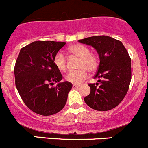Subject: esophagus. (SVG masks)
<instances>
[{
  "label": "esophagus",
  "mask_w": 148,
  "mask_h": 148,
  "mask_svg": "<svg viewBox=\"0 0 148 148\" xmlns=\"http://www.w3.org/2000/svg\"><path fill=\"white\" fill-rule=\"evenodd\" d=\"M79 87V86L78 85H75V84H73V88H78Z\"/></svg>",
  "instance_id": "obj_1"
}]
</instances>
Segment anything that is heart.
<instances>
[{
	"label": "heart",
	"instance_id": "obj_1",
	"mask_svg": "<svg viewBox=\"0 0 148 148\" xmlns=\"http://www.w3.org/2000/svg\"><path fill=\"white\" fill-rule=\"evenodd\" d=\"M70 54L79 57V70L70 71L65 75V80L73 84H80L87 77V70L90 73L94 72L98 67V59L95 54L90 53L88 47L82 44H73L69 46ZM54 65L60 71L66 70V58L61 51L57 53L54 59Z\"/></svg>",
	"mask_w": 148,
	"mask_h": 148
}]
</instances>
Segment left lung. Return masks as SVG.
I'll list each match as a JSON object with an SVG mask.
<instances>
[{
  "label": "left lung",
  "mask_w": 148,
  "mask_h": 148,
  "mask_svg": "<svg viewBox=\"0 0 148 148\" xmlns=\"http://www.w3.org/2000/svg\"><path fill=\"white\" fill-rule=\"evenodd\" d=\"M78 42L92 46L99 57L97 73L94 75V78L99 79V85L88 84L91 92L84 101L96 110L115 108L126 96L132 78L131 58L126 48L120 40L107 36H92Z\"/></svg>",
  "instance_id": "8db88e82"
}]
</instances>
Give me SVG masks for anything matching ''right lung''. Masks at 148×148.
<instances>
[{
    "label": "right lung",
    "mask_w": 148,
    "mask_h": 148,
    "mask_svg": "<svg viewBox=\"0 0 148 148\" xmlns=\"http://www.w3.org/2000/svg\"><path fill=\"white\" fill-rule=\"evenodd\" d=\"M64 42L34 41L21 49L14 67L15 84L28 108L41 115H51L64 107L73 84L61 82L62 75L54 59ZM57 83L54 87L50 85Z\"/></svg>",
    "instance_id": "add662e5"
}]
</instances>
